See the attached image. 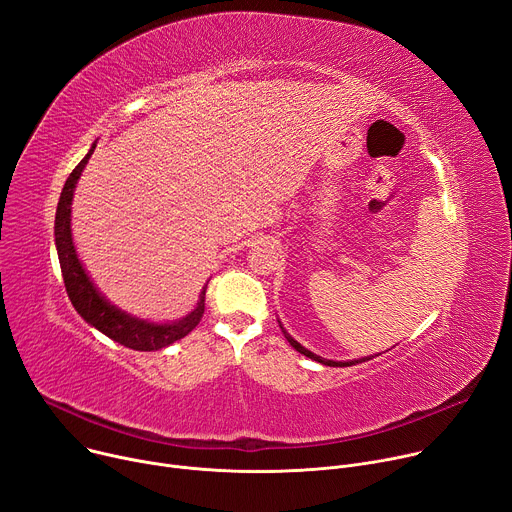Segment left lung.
<instances>
[{
    "instance_id": "obj_1",
    "label": "left lung",
    "mask_w": 512,
    "mask_h": 512,
    "mask_svg": "<svg viewBox=\"0 0 512 512\" xmlns=\"http://www.w3.org/2000/svg\"><path fill=\"white\" fill-rule=\"evenodd\" d=\"M280 322V320H277ZM280 329H282V333H284V337L288 339V343L298 351V353H302V355H306V357H310V359H314V361H318V363H322V365H329V367H349V365H355V363H361V361H369L371 357L374 355H369V357H361V359H351V361H333V359H324V357H320V355H316V353H312V351H308L306 347H302L286 329H284V324L280 322Z\"/></svg>"
}]
</instances>
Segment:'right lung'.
<instances>
[{
    "label": "right lung",
    "mask_w": 512,
    "mask_h": 512,
    "mask_svg": "<svg viewBox=\"0 0 512 512\" xmlns=\"http://www.w3.org/2000/svg\"><path fill=\"white\" fill-rule=\"evenodd\" d=\"M94 149H96V143L91 145L87 155L67 177L61 198H59V206H57L55 245H57V253H59L65 288H67L71 304L75 306L79 316L87 324H91V327L98 329L100 333H104L106 337H110L112 341H116L128 349L159 351V349L169 347L171 343L183 339L185 335H190L198 327V322L204 316V298H206L208 284L202 288L196 308L190 314H185L183 318L173 320V322H151L145 318L132 316V314L120 310L118 306L110 304V300H106V296L94 286L83 263L77 257L73 232H71L73 192H75V185L81 177V171L85 169L89 157L94 155Z\"/></svg>",
    "instance_id": "obj_1"
}]
</instances>
